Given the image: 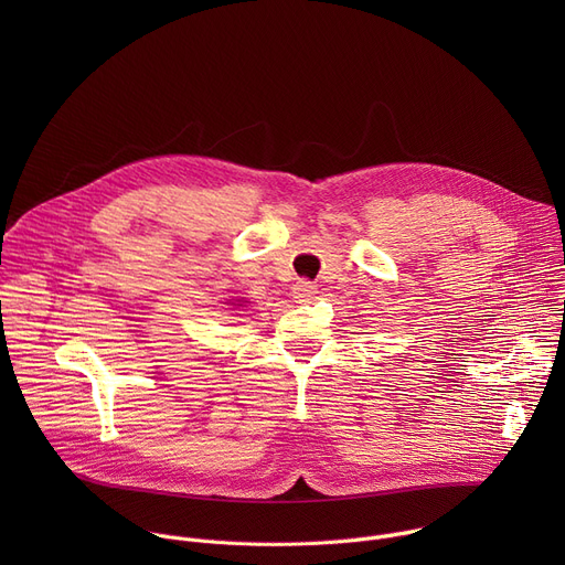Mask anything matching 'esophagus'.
I'll use <instances>...</instances> for the list:
<instances>
[{
    "label": "esophagus",
    "instance_id": "obj_1",
    "mask_svg": "<svg viewBox=\"0 0 565 565\" xmlns=\"http://www.w3.org/2000/svg\"><path fill=\"white\" fill-rule=\"evenodd\" d=\"M292 295H295V299H297V301H308V299H312V297L317 295V286H315L312 281L301 279V281H297V284H295Z\"/></svg>",
    "mask_w": 565,
    "mask_h": 565
}]
</instances>
